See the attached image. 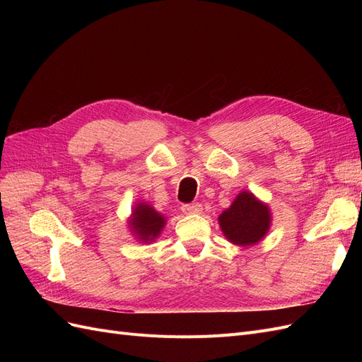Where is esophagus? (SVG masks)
Listing matches in <instances>:
<instances>
[{"instance_id":"1","label":"esophagus","mask_w":362,"mask_h":362,"mask_svg":"<svg viewBox=\"0 0 362 362\" xmlns=\"http://www.w3.org/2000/svg\"><path fill=\"white\" fill-rule=\"evenodd\" d=\"M181 211L184 214H198L202 211V205L194 202V204H182L181 205Z\"/></svg>"}]
</instances>
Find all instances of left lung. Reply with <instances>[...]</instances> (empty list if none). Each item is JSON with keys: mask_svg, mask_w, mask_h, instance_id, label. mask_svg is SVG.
Returning a JSON list of instances; mask_svg holds the SVG:
<instances>
[{"mask_svg": "<svg viewBox=\"0 0 362 362\" xmlns=\"http://www.w3.org/2000/svg\"><path fill=\"white\" fill-rule=\"evenodd\" d=\"M218 223L229 242L240 246L258 243L270 226L267 205L249 192L240 193L233 205L218 216Z\"/></svg>", "mask_w": 362, "mask_h": 362, "instance_id": "1", "label": "left lung"}]
</instances>
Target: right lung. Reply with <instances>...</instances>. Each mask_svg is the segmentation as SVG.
<instances>
[{
  "label": "right lung",
  "instance_id": "obj_1",
  "mask_svg": "<svg viewBox=\"0 0 362 362\" xmlns=\"http://www.w3.org/2000/svg\"><path fill=\"white\" fill-rule=\"evenodd\" d=\"M164 217L157 213L154 208L148 204H137L131 218V226L134 229V234L141 242H152L164 226Z\"/></svg>",
  "mask_w": 362,
  "mask_h": 362
}]
</instances>
